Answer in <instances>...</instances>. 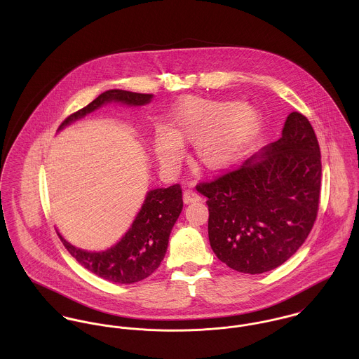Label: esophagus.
I'll list each match as a JSON object with an SVG mask.
<instances>
[{
  "mask_svg": "<svg viewBox=\"0 0 359 359\" xmlns=\"http://www.w3.org/2000/svg\"><path fill=\"white\" fill-rule=\"evenodd\" d=\"M184 203L185 205H189V203H196V202H201L202 201V198H201V195L198 194V192H195V191H192V189H187V191H184Z\"/></svg>",
  "mask_w": 359,
  "mask_h": 359,
  "instance_id": "obj_1",
  "label": "esophagus"
}]
</instances>
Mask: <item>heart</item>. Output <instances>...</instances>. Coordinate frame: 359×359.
<instances>
[{"instance_id":"heart-1","label":"heart","mask_w":359,"mask_h":359,"mask_svg":"<svg viewBox=\"0 0 359 359\" xmlns=\"http://www.w3.org/2000/svg\"><path fill=\"white\" fill-rule=\"evenodd\" d=\"M261 127L255 106L235 101H210L188 97L171 114L170 128L154 134V154L164 170H175L184 157V142L195 144V158L205 171L232 165Z\"/></svg>"}]
</instances>
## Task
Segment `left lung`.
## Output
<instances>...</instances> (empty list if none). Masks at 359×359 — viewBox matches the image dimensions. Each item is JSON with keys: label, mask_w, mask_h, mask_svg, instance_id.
<instances>
[{"label": "left lung", "mask_w": 359, "mask_h": 359, "mask_svg": "<svg viewBox=\"0 0 359 359\" xmlns=\"http://www.w3.org/2000/svg\"><path fill=\"white\" fill-rule=\"evenodd\" d=\"M320 174L313 128L292 111L278 141L241 168L199 184L196 189L208 198V241L218 259L252 275L287 261L316 219Z\"/></svg>", "instance_id": "obj_1"}]
</instances>
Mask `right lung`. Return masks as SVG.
<instances>
[{
	"instance_id": "right-lung-1",
	"label": "right lung",
	"mask_w": 359,
	"mask_h": 359,
	"mask_svg": "<svg viewBox=\"0 0 359 359\" xmlns=\"http://www.w3.org/2000/svg\"><path fill=\"white\" fill-rule=\"evenodd\" d=\"M152 94H138L124 90L102 93L86 107L70 114L57 128L86 117L107 103L144 106L152 101ZM182 189L180 184L157 188L147 194L145 201L123 238L103 252H87L69 243L56 229L63 246L90 272L109 282L130 285L140 282L158 268L165 256L171 229L182 211Z\"/></svg>"
}]
</instances>
